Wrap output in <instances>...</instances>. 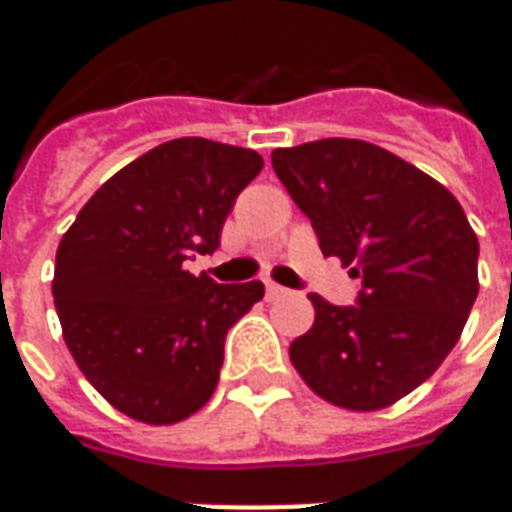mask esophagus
Segmentation results:
<instances>
[{"label": "esophagus", "instance_id": "obj_1", "mask_svg": "<svg viewBox=\"0 0 512 512\" xmlns=\"http://www.w3.org/2000/svg\"><path fill=\"white\" fill-rule=\"evenodd\" d=\"M266 296L268 299H282V296H288V290L282 288V285H277V282H268Z\"/></svg>", "mask_w": 512, "mask_h": 512}]
</instances>
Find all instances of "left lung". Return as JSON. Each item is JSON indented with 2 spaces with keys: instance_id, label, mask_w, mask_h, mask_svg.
<instances>
[{
  "instance_id": "8db88e82",
  "label": "left lung",
  "mask_w": 512,
  "mask_h": 512,
  "mask_svg": "<svg viewBox=\"0 0 512 512\" xmlns=\"http://www.w3.org/2000/svg\"><path fill=\"white\" fill-rule=\"evenodd\" d=\"M271 164L323 255L362 285L351 307L312 293L315 323L290 343V362L334 406H392L439 370L477 299L480 244L461 202L362 139L279 147Z\"/></svg>"
}]
</instances>
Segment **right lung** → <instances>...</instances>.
Segmentation results:
<instances>
[{
    "instance_id": "1",
    "label": "right lung",
    "mask_w": 512,
    "mask_h": 512,
    "mask_svg": "<svg viewBox=\"0 0 512 512\" xmlns=\"http://www.w3.org/2000/svg\"><path fill=\"white\" fill-rule=\"evenodd\" d=\"M263 158L183 136L106 180L62 235L54 307L87 381L126 417L172 425L211 400L224 337L263 282L216 285L186 260L219 246L235 197Z\"/></svg>"
}]
</instances>
